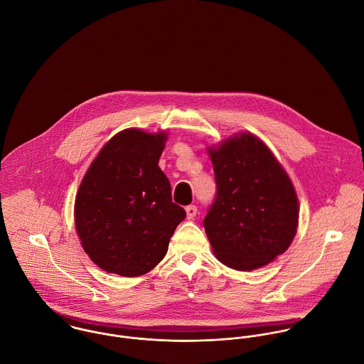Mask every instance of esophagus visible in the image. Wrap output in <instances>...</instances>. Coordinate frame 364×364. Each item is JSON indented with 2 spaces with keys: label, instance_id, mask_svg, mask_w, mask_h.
Segmentation results:
<instances>
[{
  "label": "esophagus",
  "instance_id": "34e87169",
  "mask_svg": "<svg viewBox=\"0 0 364 364\" xmlns=\"http://www.w3.org/2000/svg\"><path fill=\"white\" fill-rule=\"evenodd\" d=\"M185 210H186V217H188V220H192V218L196 215V213H198V208H196L195 205L186 206Z\"/></svg>",
  "mask_w": 364,
  "mask_h": 364
}]
</instances>
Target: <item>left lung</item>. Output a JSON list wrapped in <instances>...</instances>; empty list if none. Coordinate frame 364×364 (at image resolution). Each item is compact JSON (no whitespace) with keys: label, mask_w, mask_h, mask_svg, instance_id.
Returning <instances> with one entry per match:
<instances>
[{"label":"left lung","mask_w":364,"mask_h":364,"mask_svg":"<svg viewBox=\"0 0 364 364\" xmlns=\"http://www.w3.org/2000/svg\"><path fill=\"white\" fill-rule=\"evenodd\" d=\"M208 156L217 193L203 225L215 258L247 272L286 252L297 232L299 200L276 156L244 132L210 147Z\"/></svg>","instance_id":"left-lung-1"}]
</instances>
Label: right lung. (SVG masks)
Returning <instances> with one entry per match:
<instances>
[{
    "mask_svg": "<svg viewBox=\"0 0 364 364\" xmlns=\"http://www.w3.org/2000/svg\"><path fill=\"white\" fill-rule=\"evenodd\" d=\"M168 136L126 129L113 136L78 188L74 220L84 251L98 267L141 276L164 259L186 217L158 166Z\"/></svg>",
    "mask_w": 364,
    "mask_h": 364,
    "instance_id": "add662e5",
    "label": "right lung"
}]
</instances>
